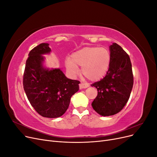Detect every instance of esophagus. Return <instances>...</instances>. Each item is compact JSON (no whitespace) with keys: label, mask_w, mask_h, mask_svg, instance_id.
Instances as JSON below:
<instances>
[{"label":"esophagus","mask_w":157,"mask_h":157,"mask_svg":"<svg viewBox=\"0 0 157 157\" xmlns=\"http://www.w3.org/2000/svg\"><path fill=\"white\" fill-rule=\"evenodd\" d=\"M89 86V85L86 83H80L79 84V87L80 89H82V88H86Z\"/></svg>","instance_id":"34e87169"}]
</instances>
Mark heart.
I'll return each mask as SVG.
<instances>
[{
  "instance_id": "heart-1",
  "label": "heart",
  "mask_w": 157,
  "mask_h": 157,
  "mask_svg": "<svg viewBox=\"0 0 157 157\" xmlns=\"http://www.w3.org/2000/svg\"><path fill=\"white\" fill-rule=\"evenodd\" d=\"M111 54L105 48L97 46L84 47L71 55L66 60L65 65L72 75L79 73L78 66L82 67V73L92 81L101 78L110 65Z\"/></svg>"
}]
</instances>
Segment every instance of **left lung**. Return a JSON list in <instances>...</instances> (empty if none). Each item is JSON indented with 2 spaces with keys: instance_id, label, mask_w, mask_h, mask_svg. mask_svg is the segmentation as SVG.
Masks as SVG:
<instances>
[{
  "instance_id": "1",
  "label": "left lung",
  "mask_w": 157,
  "mask_h": 157,
  "mask_svg": "<svg viewBox=\"0 0 157 157\" xmlns=\"http://www.w3.org/2000/svg\"><path fill=\"white\" fill-rule=\"evenodd\" d=\"M111 61L105 77L91 84L98 95L92 103L93 109L101 116L120 112L129 99L134 84L130 57L117 43L110 46Z\"/></svg>"
}]
</instances>
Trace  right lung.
Wrapping results in <instances>:
<instances>
[{
  "instance_id": "1",
  "label": "right lung",
  "mask_w": 157,
  "mask_h": 157,
  "mask_svg": "<svg viewBox=\"0 0 157 157\" xmlns=\"http://www.w3.org/2000/svg\"><path fill=\"white\" fill-rule=\"evenodd\" d=\"M50 51L48 43L40 44L30 51L23 84L28 100L40 115L57 118L67 111L71 96L79 90L80 82L67 78L59 69L43 67L42 55Z\"/></svg>"
}]
</instances>
